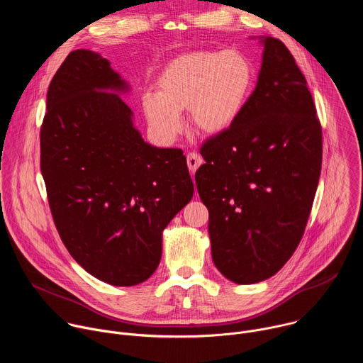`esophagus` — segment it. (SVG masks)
Returning a JSON list of instances; mask_svg holds the SVG:
<instances>
[{"label":"esophagus","instance_id":"34e87169","mask_svg":"<svg viewBox=\"0 0 363 363\" xmlns=\"http://www.w3.org/2000/svg\"><path fill=\"white\" fill-rule=\"evenodd\" d=\"M186 164H188L189 171L194 174L199 168V165L202 164V157L196 152H189L186 155Z\"/></svg>","mask_w":363,"mask_h":363}]
</instances>
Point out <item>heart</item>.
Here are the masks:
<instances>
[{
    "label": "heart",
    "mask_w": 363,
    "mask_h": 363,
    "mask_svg": "<svg viewBox=\"0 0 363 363\" xmlns=\"http://www.w3.org/2000/svg\"><path fill=\"white\" fill-rule=\"evenodd\" d=\"M252 84V66L240 51H191L164 67L157 93L142 99L143 112L155 133L165 140L179 135L181 112L188 109L199 132L220 133L241 115Z\"/></svg>",
    "instance_id": "1"
}]
</instances>
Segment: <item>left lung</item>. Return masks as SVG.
I'll return each mask as SVG.
<instances>
[{"label":"left lung","mask_w":363,"mask_h":363,"mask_svg":"<svg viewBox=\"0 0 363 363\" xmlns=\"http://www.w3.org/2000/svg\"><path fill=\"white\" fill-rule=\"evenodd\" d=\"M258 82L237 121L206 139L195 174L208 208L216 267L252 284L274 276L296 251L322 169V126L289 48L263 38Z\"/></svg>","instance_id":"8db88e82"}]
</instances>
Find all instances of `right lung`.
<instances>
[{
  "label": "right lung",
  "mask_w": 363,
  "mask_h": 363,
  "mask_svg": "<svg viewBox=\"0 0 363 363\" xmlns=\"http://www.w3.org/2000/svg\"><path fill=\"white\" fill-rule=\"evenodd\" d=\"M125 90L106 59L74 50L48 86L40 129V168L59 235L87 273L112 286L153 274L162 231L194 194L184 152L142 139L113 93Z\"/></svg>",
  "instance_id": "obj_1"
}]
</instances>
